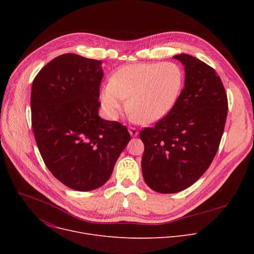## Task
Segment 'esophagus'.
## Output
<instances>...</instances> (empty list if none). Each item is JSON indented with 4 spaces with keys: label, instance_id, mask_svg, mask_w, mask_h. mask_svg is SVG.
I'll list each match as a JSON object with an SVG mask.
<instances>
[{
    "label": "esophagus",
    "instance_id": "obj_1",
    "mask_svg": "<svg viewBox=\"0 0 254 254\" xmlns=\"http://www.w3.org/2000/svg\"><path fill=\"white\" fill-rule=\"evenodd\" d=\"M128 131H129V133H130L131 136H136L137 133H138L137 129H136L135 127H128Z\"/></svg>",
    "mask_w": 254,
    "mask_h": 254
}]
</instances>
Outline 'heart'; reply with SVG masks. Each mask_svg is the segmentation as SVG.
<instances>
[{
    "mask_svg": "<svg viewBox=\"0 0 254 254\" xmlns=\"http://www.w3.org/2000/svg\"><path fill=\"white\" fill-rule=\"evenodd\" d=\"M184 85V72L174 62L130 64L119 69L101 91L105 112L117 118L125 105L134 120L156 123L175 106Z\"/></svg>",
    "mask_w": 254,
    "mask_h": 254,
    "instance_id": "obj_1",
    "label": "heart"
}]
</instances>
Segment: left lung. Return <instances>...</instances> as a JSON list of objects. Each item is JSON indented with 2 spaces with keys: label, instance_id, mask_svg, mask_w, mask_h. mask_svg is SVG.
I'll return each mask as SVG.
<instances>
[{
  "label": "left lung",
  "instance_id": "obj_1",
  "mask_svg": "<svg viewBox=\"0 0 254 254\" xmlns=\"http://www.w3.org/2000/svg\"><path fill=\"white\" fill-rule=\"evenodd\" d=\"M174 58L185 66V86L173 110L139 132L144 182L162 194L187 189L207 171L218 151L228 111L225 88L211 66L188 54Z\"/></svg>",
  "mask_w": 254,
  "mask_h": 254
}]
</instances>
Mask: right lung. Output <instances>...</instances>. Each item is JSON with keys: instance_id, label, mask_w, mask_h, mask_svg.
<instances>
[{"instance_id": "obj_1", "label": "right lung", "mask_w": 254, "mask_h": 254, "mask_svg": "<svg viewBox=\"0 0 254 254\" xmlns=\"http://www.w3.org/2000/svg\"><path fill=\"white\" fill-rule=\"evenodd\" d=\"M101 62L66 53L33 80L31 120L41 157L62 184L91 191L111 178L130 140L126 126L98 117Z\"/></svg>"}]
</instances>
